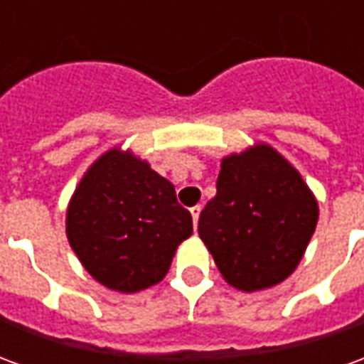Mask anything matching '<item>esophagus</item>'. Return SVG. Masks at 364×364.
<instances>
[{
	"label": "esophagus",
	"mask_w": 364,
	"mask_h": 364,
	"mask_svg": "<svg viewBox=\"0 0 364 364\" xmlns=\"http://www.w3.org/2000/svg\"><path fill=\"white\" fill-rule=\"evenodd\" d=\"M191 216H193V222H195V226H197L198 216H200V206H193V208H191Z\"/></svg>",
	"instance_id": "1"
}]
</instances>
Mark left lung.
I'll list each match as a JSON object with an SVG mask.
<instances>
[{
	"instance_id": "8db88e82",
	"label": "left lung",
	"mask_w": 364,
	"mask_h": 364,
	"mask_svg": "<svg viewBox=\"0 0 364 364\" xmlns=\"http://www.w3.org/2000/svg\"><path fill=\"white\" fill-rule=\"evenodd\" d=\"M318 216V200L296 167L257 142L222 158L216 197L200 213L198 236L224 281L255 292L294 273Z\"/></svg>"
}]
</instances>
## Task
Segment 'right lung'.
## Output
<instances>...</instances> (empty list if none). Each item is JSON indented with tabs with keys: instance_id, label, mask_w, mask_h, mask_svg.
Listing matches in <instances>:
<instances>
[{
	"instance_id": "1",
	"label": "right lung",
	"mask_w": 364,
	"mask_h": 364,
	"mask_svg": "<svg viewBox=\"0 0 364 364\" xmlns=\"http://www.w3.org/2000/svg\"><path fill=\"white\" fill-rule=\"evenodd\" d=\"M191 234L173 185L120 146L87 167L66 208L68 242L83 269L122 294L158 284Z\"/></svg>"
}]
</instances>
